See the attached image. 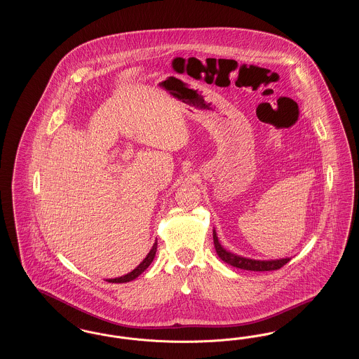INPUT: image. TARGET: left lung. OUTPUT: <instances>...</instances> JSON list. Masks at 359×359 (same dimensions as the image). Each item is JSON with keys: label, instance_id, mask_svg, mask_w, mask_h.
<instances>
[{"label": "left lung", "instance_id": "left-lung-1", "mask_svg": "<svg viewBox=\"0 0 359 359\" xmlns=\"http://www.w3.org/2000/svg\"><path fill=\"white\" fill-rule=\"evenodd\" d=\"M212 238H214L215 250H217L219 258L224 262H227L229 265H233V266L239 268V269L255 271V272L277 271V269L283 268L290 259V258H281V259H272V261H257V259H250V258H245V257L236 256V255H233L230 252H226L223 249L215 231H212Z\"/></svg>", "mask_w": 359, "mask_h": 359}]
</instances>
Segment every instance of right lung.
I'll return each mask as SVG.
<instances>
[{"label": "right lung", "mask_w": 359, "mask_h": 359, "mask_svg": "<svg viewBox=\"0 0 359 359\" xmlns=\"http://www.w3.org/2000/svg\"><path fill=\"white\" fill-rule=\"evenodd\" d=\"M156 250H157V242H154V248L151 249V252L148 253V256L144 258V261L137 266L136 269H133L130 273L125 274V276H121L118 278H111L109 280V283H128V281H132L135 280L136 277H138L140 274L142 273L154 261V255H156Z\"/></svg>", "instance_id": "right-lung-1"}]
</instances>
